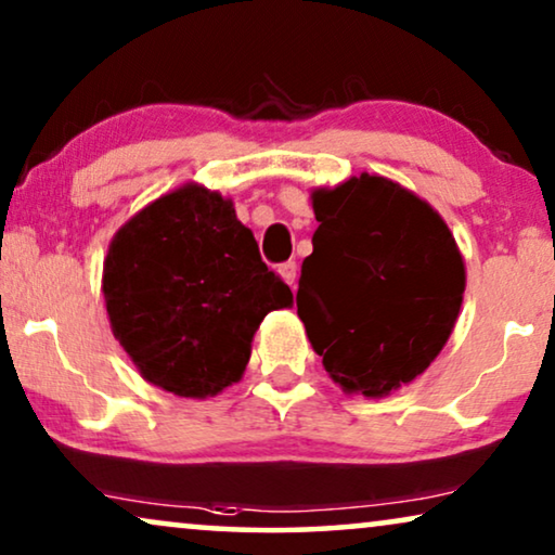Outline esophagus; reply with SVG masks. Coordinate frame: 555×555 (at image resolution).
<instances>
[{
    "instance_id": "esophagus-1",
    "label": "esophagus",
    "mask_w": 555,
    "mask_h": 555,
    "mask_svg": "<svg viewBox=\"0 0 555 555\" xmlns=\"http://www.w3.org/2000/svg\"><path fill=\"white\" fill-rule=\"evenodd\" d=\"M279 273L284 276V282L292 286V289H297V261H284L279 266Z\"/></svg>"
}]
</instances>
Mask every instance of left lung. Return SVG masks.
<instances>
[{
	"instance_id": "left-lung-1",
	"label": "left lung",
	"mask_w": 555,
	"mask_h": 555,
	"mask_svg": "<svg viewBox=\"0 0 555 555\" xmlns=\"http://www.w3.org/2000/svg\"><path fill=\"white\" fill-rule=\"evenodd\" d=\"M314 250L297 312L324 371L347 393L388 396L431 365L452 335L464 261L444 220L386 177L312 195Z\"/></svg>"
}]
</instances>
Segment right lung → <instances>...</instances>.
<instances>
[{"instance_id":"1","label":"right lung","mask_w":555,"mask_h":555,"mask_svg":"<svg viewBox=\"0 0 555 555\" xmlns=\"http://www.w3.org/2000/svg\"><path fill=\"white\" fill-rule=\"evenodd\" d=\"M111 330L139 373L177 396L241 378L250 339L292 289L218 192L188 184L129 220L103 263Z\"/></svg>"}]
</instances>
